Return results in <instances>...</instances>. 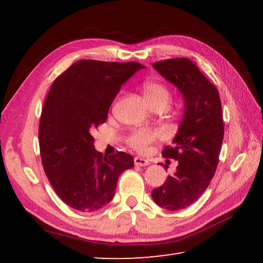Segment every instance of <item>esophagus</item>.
I'll use <instances>...</instances> for the list:
<instances>
[{
    "label": "esophagus",
    "mask_w": 263,
    "mask_h": 263,
    "mask_svg": "<svg viewBox=\"0 0 263 263\" xmlns=\"http://www.w3.org/2000/svg\"><path fill=\"white\" fill-rule=\"evenodd\" d=\"M134 162L136 165H140V166H146L148 164H150L149 160H147V159H144V158H140V157H136L134 159Z\"/></svg>",
    "instance_id": "obj_1"
}]
</instances>
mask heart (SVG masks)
Masks as SVG:
<instances>
[{
    "label": "heart",
    "instance_id": "obj_1",
    "mask_svg": "<svg viewBox=\"0 0 263 263\" xmlns=\"http://www.w3.org/2000/svg\"><path fill=\"white\" fill-rule=\"evenodd\" d=\"M142 92L148 105L153 104H161L163 106L168 105L170 101V92L166 87L157 82H145L142 85ZM157 137L156 133H151L149 130H138L133 134L129 138V144L133 148L145 153L148 149V146L153 142Z\"/></svg>",
    "mask_w": 263,
    "mask_h": 263
}]
</instances>
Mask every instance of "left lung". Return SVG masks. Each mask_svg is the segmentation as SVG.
Returning a JSON list of instances; mask_svg holds the SVG:
<instances>
[{
  "label": "left lung",
  "mask_w": 263,
  "mask_h": 263,
  "mask_svg": "<svg viewBox=\"0 0 263 263\" xmlns=\"http://www.w3.org/2000/svg\"><path fill=\"white\" fill-rule=\"evenodd\" d=\"M154 69L173 84L183 99V115L172 146L164 158L178 160L177 171L153 190V200L168 211L195 203L216 171L224 138L219 94L190 59L176 58L153 63Z\"/></svg>",
  "instance_id": "left-lung-1"
}]
</instances>
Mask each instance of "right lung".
Here are the masks:
<instances>
[{
  "mask_svg": "<svg viewBox=\"0 0 263 263\" xmlns=\"http://www.w3.org/2000/svg\"><path fill=\"white\" fill-rule=\"evenodd\" d=\"M145 68L139 62L80 60L53 81L39 123V147L47 178L70 208L102 209L114 197L119 176L134 166L126 153H98L91 132L105 123L122 85Z\"/></svg>",
  "mask_w": 263,
  "mask_h": 263,
  "instance_id": "right-lung-1",
  "label": "right lung"
}]
</instances>
